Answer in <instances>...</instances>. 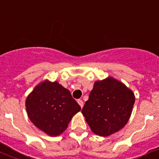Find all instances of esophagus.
Returning <instances> with one entry per match:
<instances>
[{
  "label": "esophagus",
  "mask_w": 159,
  "mask_h": 159,
  "mask_svg": "<svg viewBox=\"0 0 159 159\" xmlns=\"http://www.w3.org/2000/svg\"><path fill=\"white\" fill-rule=\"evenodd\" d=\"M77 102H78V104L81 106V107L82 108V107H83V101L82 99H78L77 100Z\"/></svg>",
  "instance_id": "34e87169"
}]
</instances>
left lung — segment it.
I'll use <instances>...</instances> for the list:
<instances>
[{
  "instance_id": "1",
  "label": "left lung",
  "mask_w": 159,
  "mask_h": 159,
  "mask_svg": "<svg viewBox=\"0 0 159 159\" xmlns=\"http://www.w3.org/2000/svg\"><path fill=\"white\" fill-rule=\"evenodd\" d=\"M135 102L133 92L109 77L94 82L82 113L93 133L107 137L125 127Z\"/></svg>"
}]
</instances>
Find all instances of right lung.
Listing matches in <instances>:
<instances>
[{
  "label": "right lung",
  "instance_id": "1",
  "mask_svg": "<svg viewBox=\"0 0 159 159\" xmlns=\"http://www.w3.org/2000/svg\"><path fill=\"white\" fill-rule=\"evenodd\" d=\"M26 108L29 119L39 129L57 137L65 131L81 107L69 90L57 82L46 80L27 96Z\"/></svg>",
  "mask_w": 159,
  "mask_h": 159
}]
</instances>
